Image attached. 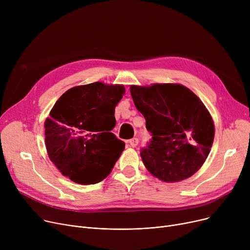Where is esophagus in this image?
Returning a JSON list of instances; mask_svg holds the SVG:
<instances>
[{"mask_svg":"<svg viewBox=\"0 0 250 250\" xmlns=\"http://www.w3.org/2000/svg\"><path fill=\"white\" fill-rule=\"evenodd\" d=\"M128 145H129V147H133V148H135V147H137L138 146V144H139V140L137 139V138H133V139H130V140H128Z\"/></svg>","mask_w":250,"mask_h":250,"instance_id":"obj_1","label":"esophagus"}]
</instances>
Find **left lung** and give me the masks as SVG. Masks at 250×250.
<instances>
[{"label":"left lung","instance_id":"left-lung-1","mask_svg":"<svg viewBox=\"0 0 250 250\" xmlns=\"http://www.w3.org/2000/svg\"><path fill=\"white\" fill-rule=\"evenodd\" d=\"M129 90L152 135L148 147L141 150L149 172L164 182L193 175L205 163L215 136L204 103L180 84L132 85Z\"/></svg>","mask_w":250,"mask_h":250}]
</instances>
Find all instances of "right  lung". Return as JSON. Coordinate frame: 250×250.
Segmentation results:
<instances>
[{
	"label": "right lung",
	"mask_w": 250,
	"mask_h": 250,
	"mask_svg": "<svg viewBox=\"0 0 250 250\" xmlns=\"http://www.w3.org/2000/svg\"><path fill=\"white\" fill-rule=\"evenodd\" d=\"M123 85L95 82L69 89L44 123L45 147L62 175L80 185H94L110 172L125 149L111 130Z\"/></svg>",
	"instance_id": "obj_1"
}]
</instances>
